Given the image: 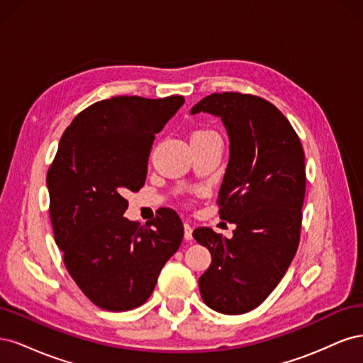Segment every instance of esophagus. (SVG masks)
<instances>
[{
    "label": "esophagus",
    "mask_w": 363,
    "mask_h": 363,
    "mask_svg": "<svg viewBox=\"0 0 363 363\" xmlns=\"http://www.w3.org/2000/svg\"><path fill=\"white\" fill-rule=\"evenodd\" d=\"M184 239L186 240H192V225L186 223L184 224Z\"/></svg>",
    "instance_id": "esophagus-1"
}]
</instances>
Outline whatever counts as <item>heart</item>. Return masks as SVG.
Instances as JSON below:
<instances>
[{"label": "heart", "mask_w": 363, "mask_h": 363, "mask_svg": "<svg viewBox=\"0 0 363 363\" xmlns=\"http://www.w3.org/2000/svg\"><path fill=\"white\" fill-rule=\"evenodd\" d=\"M207 135H213V133H211V131H195V133L192 135V138H195V136H207Z\"/></svg>", "instance_id": "heart-1"}]
</instances>
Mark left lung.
Here are the masks:
<instances>
[{
    "mask_svg": "<svg viewBox=\"0 0 363 363\" xmlns=\"http://www.w3.org/2000/svg\"><path fill=\"white\" fill-rule=\"evenodd\" d=\"M221 118L230 157L218 192L219 218L236 225L227 239L211 227L192 236L212 255L199 279L203 301L225 315L257 307L288 271L300 242L306 192L304 151L289 121L259 96L212 94L191 115Z\"/></svg>",
    "mask_w": 363,
    "mask_h": 363,
    "instance_id": "1",
    "label": "left lung"
}]
</instances>
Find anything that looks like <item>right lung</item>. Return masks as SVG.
Wrapping results in <instances>:
<instances>
[{
	"label": "right lung",
	"mask_w": 363,
	"mask_h": 363,
	"mask_svg": "<svg viewBox=\"0 0 363 363\" xmlns=\"http://www.w3.org/2000/svg\"><path fill=\"white\" fill-rule=\"evenodd\" d=\"M183 103L113 96L77 115L59 142L47 175L54 238L74 281L104 311L144 304L182 244L177 213L163 208L139 225L124 216V195L144 186L152 142Z\"/></svg>",
	"instance_id": "1"
}]
</instances>
